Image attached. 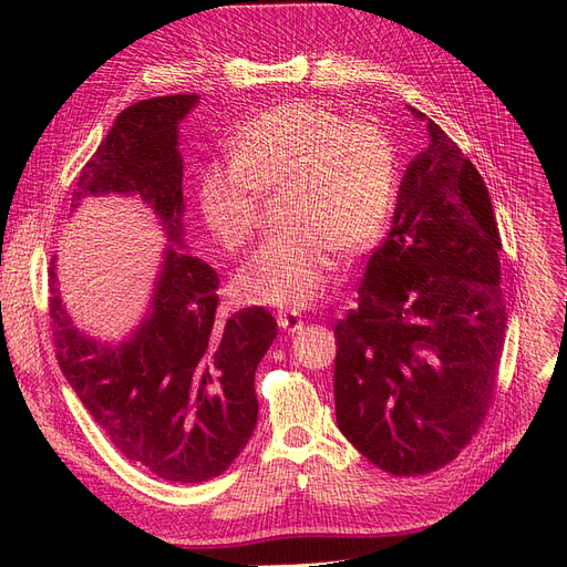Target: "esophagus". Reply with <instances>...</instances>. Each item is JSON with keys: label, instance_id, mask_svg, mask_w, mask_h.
Listing matches in <instances>:
<instances>
[{"label": "esophagus", "instance_id": "obj_1", "mask_svg": "<svg viewBox=\"0 0 567 567\" xmlns=\"http://www.w3.org/2000/svg\"><path fill=\"white\" fill-rule=\"evenodd\" d=\"M278 323L282 331L296 333L299 329H303V317L299 312H278Z\"/></svg>", "mask_w": 567, "mask_h": 567}]
</instances>
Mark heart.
<instances>
[{
  "mask_svg": "<svg viewBox=\"0 0 567 567\" xmlns=\"http://www.w3.org/2000/svg\"><path fill=\"white\" fill-rule=\"evenodd\" d=\"M227 158L199 172V212L231 255L259 227L261 195L280 193V231L268 236L238 271L252 303L306 308L323 293L338 252L361 257L389 227L400 156L391 133L312 101L276 105L229 140Z\"/></svg>",
  "mask_w": 567,
  "mask_h": 567,
  "instance_id": "heart-1",
  "label": "heart"
}]
</instances>
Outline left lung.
I'll use <instances>...</instances> for the list:
<instances>
[{"label":"left lung","instance_id":"1","mask_svg":"<svg viewBox=\"0 0 567 567\" xmlns=\"http://www.w3.org/2000/svg\"><path fill=\"white\" fill-rule=\"evenodd\" d=\"M427 131L359 308L333 331L338 427L391 475L432 473L471 443L496 393L508 321L487 186L432 118Z\"/></svg>","mask_w":567,"mask_h":567}]
</instances>
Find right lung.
<instances>
[{"mask_svg":"<svg viewBox=\"0 0 567 567\" xmlns=\"http://www.w3.org/2000/svg\"><path fill=\"white\" fill-rule=\"evenodd\" d=\"M195 103L197 94H176L126 107L82 167L73 206L86 195L137 193L169 238L182 236L176 126ZM48 276L59 368L114 449L169 483H204L227 471L257 423L255 370L278 333L268 310L244 308L220 319L218 274L169 248L152 315L131 342L110 349L73 329L54 264Z\"/></svg>","mask_w":567,"mask_h":567,"instance_id":"add662e5","label":"right lung"}]
</instances>
